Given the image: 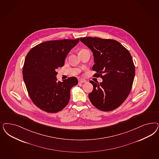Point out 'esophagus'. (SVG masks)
<instances>
[{
  "instance_id": "1",
  "label": "esophagus",
  "mask_w": 159,
  "mask_h": 159,
  "mask_svg": "<svg viewBox=\"0 0 159 159\" xmlns=\"http://www.w3.org/2000/svg\"><path fill=\"white\" fill-rule=\"evenodd\" d=\"M78 82H79V84H83V83L87 82V81H86V80H85L80 79V80H78Z\"/></svg>"
}]
</instances>
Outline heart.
Listing matches in <instances>:
<instances>
[{"instance_id": "heart-1", "label": "heart", "mask_w": 159, "mask_h": 159, "mask_svg": "<svg viewBox=\"0 0 159 159\" xmlns=\"http://www.w3.org/2000/svg\"><path fill=\"white\" fill-rule=\"evenodd\" d=\"M87 50H86V49H82V50H81L80 52H83V51H87Z\"/></svg>"}]
</instances>
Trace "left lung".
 <instances>
[{"label": "left lung", "instance_id": "8db88e82", "mask_svg": "<svg viewBox=\"0 0 159 159\" xmlns=\"http://www.w3.org/2000/svg\"><path fill=\"white\" fill-rule=\"evenodd\" d=\"M80 40L92 51L95 64L93 71L103 82L90 81L93 85L88 97L92 105L102 111L119 107L128 97L133 85L135 68L128 50L112 39L83 37Z\"/></svg>", "mask_w": 159, "mask_h": 159}]
</instances>
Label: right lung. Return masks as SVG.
Returning a JSON list of instances; mask_svg holds the SVG:
<instances>
[{
  "mask_svg": "<svg viewBox=\"0 0 159 159\" xmlns=\"http://www.w3.org/2000/svg\"><path fill=\"white\" fill-rule=\"evenodd\" d=\"M80 39L41 43L27 53L23 68V77L33 102L41 110L56 113L67 106L71 88L77 85L74 77L63 82L57 81L56 69L63 67L68 52Z\"/></svg>",
  "mask_w": 159,
  "mask_h": 159,
  "instance_id": "right-lung-1",
  "label": "right lung"
}]
</instances>
